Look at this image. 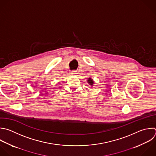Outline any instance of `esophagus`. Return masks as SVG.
Here are the masks:
<instances>
[{"label":"esophagus","instance_id":"1","mask_svg":"<svg viewBox=\"0 0 156 156\" xmlns=\"http://www.w3.org/2000/svg\"><path fill=\"white\" fill-rule=\"evenodd\" d=\"M71 74H77V72L76 71H71Z\"/></svg>","mask_w":156,"mask_h":156}]
</instances>
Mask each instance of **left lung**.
Instances as JSON below:
<instances>
[{"mask_svg":"<svg viewBox=\"0 0 156 156\" xmlns=\"http://www.w3.org/2000/svg\"><path fill=\"white\" fill-rule=\"evenodd\" d=\"M88 83H90V85H93V79H91V78H89L88 79Z\"/></svg>","mask_w":156,"mask_h":156,"instance_id":"8db88e82","label":"left lung"}]
</instances>
